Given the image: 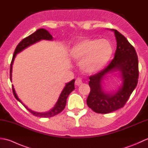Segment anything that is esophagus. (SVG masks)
<instances>
[{
	"label": "esophagus",
	"mask_w": 148,
	"mask_h": 148,
	"mask_svg": "<svg viewBox=\"0 0 148 148\" xmlns=\"http://www.w3.org/2000/svg\"><path fill=\"white\" fill-rule=\"evenodd\" d=\"M75 83H76V84L77 86H79V85H80V84H82L83 83L82 78L77 77V79H76V81H75Z\"/></svg>",
	"instance_id": "34e87169"
}]
</instances>
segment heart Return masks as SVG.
Instances as JSON below:
<instances>
[{"label": "heart", "mask_w": 148, "mask_h": 148, "mask_svg": "<svg viewBox=\"0 0 148 148\" xmlns=\"http://www.w3.org/2000/svg\"><path fill=\"white\" fill-rule=\"evenodd\" d=\"M112 51L111 43L106 39H84L71 47L69 55L74 60H81V68L92 74L103 68L111 58Z\"/></svg>", "instance_id": "obj_1"}]
</instances>
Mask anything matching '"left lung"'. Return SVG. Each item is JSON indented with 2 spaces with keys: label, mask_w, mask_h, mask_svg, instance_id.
<instances>
[{
  "label": "left lung",
  "mask_w": 148,
  "mask_h": 148,
  "mask_svg": "<svg viewBox=\"0 0 148 148\" xmlns=\"http://www.w3.org/2000/svg\"><path fill=\"white\" fill-rule=\"evenodd\" d=\"M114 32L117 48L114 57L106 68L90 77V92L86 100L88 106L94 112L107 114L123 108L134 89L139 79V62L136 49L124 36ZM114 71L121 72L122 85L114 94L106 93L101 83L106 75Z\"/></svg>",
  "instance_id": "obj_1"
}]
</instances>
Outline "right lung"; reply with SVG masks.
<instances>
[{"instance_id": "right-lung-1", "label": "right lung", "mask_w": 148, "mask_h": 148, "mask_svg": "<svg viewBox=\"0 0 148 148\" xmlns=\"http://www.w3.org/2000/svg\"><path fill=\"white\" fill-rule=\"evenodd\" d=\"M42 39H46V40H53V36L49 33L48 30H46L44 29H40L36 30L35 32L31 34L29 36H28L25 38L23 39L18 44L16 48L15 49V51L14 52V55L12 56V61L11 63V66H10V80H12V64H13V62L14 60V58L16 56V54L18 53L21 52L23 51L24 49H25L27 47L30 46V45H33V44L36 43L38 41H40V40ZM74 82L75 79H72L70 82H69L65 84V86L64 87V90H62V93L60 95L59 98L56 102L55 107H53V108L50 110L49 111L46 112H35L32 110L29 109L26 106H25L21 100L19 99L16 93L15 92V90L14 88L13 85H12V92H13L14 96L16 99L19 102H21L23 106L28 111L30 112L32 114L35 116H38V117L40 118H50L53 117L56 114H59L60 112H61L64 109L65 105H66V102H67V99L69 96V94H70L72 91H73L75 88H74Z\"/></svg>"}]
</instances>
